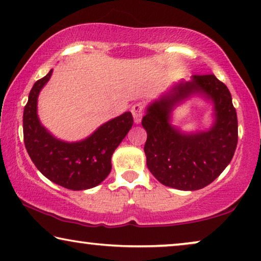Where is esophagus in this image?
Returning <instances> with one entry per match:
<instances>
[{"label":"esophagus","mask_w":261,"mask_h":261,"mask_svg":"<svg viewBox=\"0 0 261 261\" xmlns=\"http://www.w3.org/2000/svg\"><path fill=\"white\" fill-rule=\"evenodd\" d=\"M132 114H133L135 123L141 122L143 117V105L141 102H138L133 105V107H132Z\"/></svg>","instance_id":"1"}]
</instances>
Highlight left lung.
<instances>
[{"instance_id": "1", "label": "left lung", "mask_w": 261, "mask_h": 261, "mask_svg": "<svg viewBox=\"0 0 261 261\" xmlns=\"http://www.w3.org/2000/svg\"><path fill=\"white\" fill-rule=\"evenodd\" d=\"M191 95L214 103L215 122L209 130L184 134L170 123L173 108ZM147 132V167L163 186L198 190L214 182L233 158L238 120L225 84L215 74L192 75L179 82L147 107L142 119Z\"/></svg>"}]
</instances>
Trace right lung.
Returning <instances> with one entry per match:
<instances>
[{
    "mask_svg": "<svg viewBox=\"0 0 261 261\" xmlns=\"http://www.w3.org/2000/svg\"><path fill=\"white\" fill-rule=\"evenodd\" d=\"M51 74L52 70L37 80L29 93L23 112L24 144L36 168L51 182L70 190L91 189L111 172L112 155L133 126V117L130 112H125L78 142L55 138L37 114L39 92Z\"/></svg>",
    "mask_w": 261,
    "mask_h": 261,
    "instance_id": "1",
    "label": "right lung"
}]
</instances>
